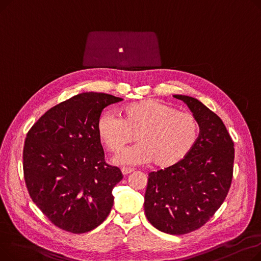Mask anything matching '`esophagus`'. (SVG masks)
<instances>
[{"mask_svg": "<svg viewBox=\"0 0 261 261\" xmlns=\"http://www.w3.org/2000/svg\"><path fill=\"white\" fill-rule=\"evenodd\" d=\"M132 171H133V169H131V168H121V172L123 175H127V174L131 173Z\"/></svg>", "mask_w": 261, "mask_h": 261, "instance_id": "obj_1", "label": "esophagus"}]
</instances>
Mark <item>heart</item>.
Listing matches in <instances>:
<instances>
[{"instance_id": "obj_1", "label": "heart", "mask_w": 261, "mask_h": 261, "mask_svg": "<svg viewBox=\"0 0 261 261\" xmlns=\"http://www.w3.org/2000/svg\"><path fill=\"white\" fill-rule=\"evenodd\" d=\"M98 135L110 152L117 153L134 141L139 144L114 158L120 166L152 162L167 168L181 162L194 148L199 125L194 115L154 99L122 109L121 117L105 112L98 119Z\"/></svg>"}]
</instances>
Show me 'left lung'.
Listing matches in <instances>:
<instances>
[{
    "label": "left lung",
    "mask_w": 261,
    "mask_h": 261,
    "mask_svg": "<svg viewBox=\"0 0 261 261\" xmlns=\"http://www.w3.org/2000/svg\"><path fill=\"white\" fill-rule=\"evenodd\" d=\"M183 100L200 133L191 151L173 166L149 173L145 214L155 228L184 235L206 223L225 200L232 179L235 149L223 121L201 101Z\"/></svg>",
    "instance_id": "8db88e82"
}]
</instances>
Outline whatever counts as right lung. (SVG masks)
Instances as JSON below:
<instances>
[{
	"mask_svg": "<svg viewBox=\"0 0 261 261\" xmlns=\"http://www.w3.org/2000/svg\"><path fill=\"white\" fill-rule=\"evenodd\" d=\"M122 99L81 93L50 108L26 135L23 170L34 203L57 227L84 234L113 206L119 168L105 161L97 123L102 110Z\"/></svg>",
	"mask_w": 261,
	"mask_h": 261,
	"instance_id": "1",
	"label": "right lung"
}]
</instances>
